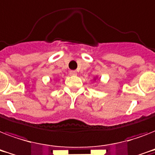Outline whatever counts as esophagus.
Returning <instances> with one entry per match:
<instances>
[{"label":"esophagus","mask_w":155,"mask_h":155,"mask_svg":"<svg viewBox=\"0 0 155 155\" xmlns=\"http://www.w3.org/2000/svg\"><path fill=\"white\" fill-rule=\"evenodd\" d=\"M71 75H77V72L75 71H71L70 73H69Z\"/></svg>","instance_id":"obj_1"}]
</instances>
